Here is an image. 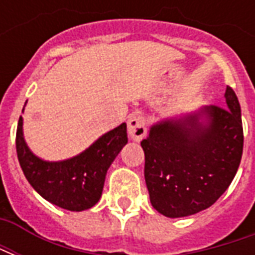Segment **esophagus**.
Here are the masks:
<instances>
[{"instance_id":"1","label":"esophagus","mask_w":255,"mask_h":255,"mask_svg":"<svg viewBox=\"0 0 255 255\" xmlns=\"http://www.w3.org/2000/svg\"><path fill=\"white\" fill-rule=\"evenodd\" d=\"M147 128H146V120L142 116H132L128 120V135L129 138L139 142L146 136Z\"/></svg>"}]
</instances>
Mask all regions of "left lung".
<instances>
[{
	"label": "left lung",
	"instance_id": "8db88e82",
	"mask_svg": "<svg viewBox=\"0 0 255 255\" xmlns=\"http://www.w3.org/2000/svg\"><path fill=\"white\" fill-rule=\"evenodd\" d=\"M227 108L202 106L150 127L140 142L150 202L165 217L210 208L234 180L243 153L241 105L227 86Z\"/></svg>",
	"mask_w": 255,
	"mask_h": 255
}]
</instances>
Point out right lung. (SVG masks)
<instances>
[{
    "label": "right lung",
    "mask_w": 255,
    "mask_h": 255,
    "mask_svg": "<svg viewBox=\"0 0 255 255\" xmlns=\"http://www.w3.org/2000/svg\"><path fill=\"white\" fill-rule=\"evenodd\" d=\"M127 142V124L123 123L82 153L67 160L46 161L28 147L21 116L16 132V151L25 179L42 198L71 212L87 210L100 201L106 172Z\"/></svg>",
    "instance_id": "right-lung-1"
}]
</instances>
